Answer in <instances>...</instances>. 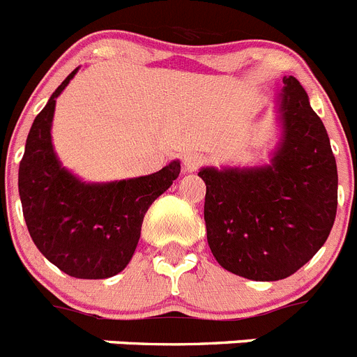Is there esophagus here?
<instances>
[{
	"label": "esophagus",
	"instance_id": "34e87169",
	"mask_svg": "<svg viewBox=\"0 0 357 357\" xmlns=\"http://www.w3.org/2000/svg\"><path fill=\"white\" fill-rule=\"evenodd\" d=\"M202 162H204V159L200 155H197V153H188L184 157V169L185 172H195V169L200 168Z\"/></svg>",
	"mask_w": 357,
	"mask_h": 357
}]
</instances>
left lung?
Here are the masks:
<instances>
[{"label": "left lung", "instance_id": "1", "mask_svg": "<svg viewBox=\"0 0 357 357\" xmlns=\"http://www.w3.org/2000/svg\"><path fill=\"white\" fill-rule=\"evenodd\" d=\"M280 94L282 143L270 166L200 169L207 185V243L225 270L279 280L304 266L329 238L338 169L329 135L295 77Z\"/></svg>", "mask_w": 357, "mask_h": 357}]
</instances>
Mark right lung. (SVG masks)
<instances>
[{
	"label": "right lung",
	"mask_w": 357,
	"mask_h": 357,
	"mask_svg": "<svg viewBox=\"0 0 357 357\" xmlns=\"http://www.w3.org/2000/svg\"><path fill=\"white\" fill-rule=\"evenodd\" d=\"M75 73L33 119L19 164V197L28 232L46 259L77 279H107L132 259L148 207L173 184L181 162L110 184H85L62 168L50 130L55 98Z\"/></svg>",
	"instance_id": "right-lung-1"
}]
</instances>
